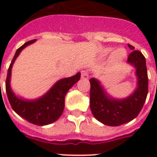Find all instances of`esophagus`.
<instances>
[{"label": "esophagus", "mask_w": 157, "mask_h": 157, "mask_svg": "<svg viewBox=\"0 0 157 157\" xmlns=\"http://www.w3.org/2000/svg\"><path fill=\"white\" fill-rule=\"evenodd\" d=\"M81 78L82 79H88L89 78V73L87 71H81Z\"/></svg>", "instance_id": "obj_1"}]
</instances>
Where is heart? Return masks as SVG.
<instances>
[{
	"mask_svg": "<svg viewBox=\"0 0 157 157\" xmlns=\"http://www.w3.org/2000/svg\"><path fill=\"white\" fill-rule=\"evenodd\" d=\"M112 49L111 48H107L105 49L104 51H103V54L106 55V54H108L112 52ZM124 55H125V51L122 49H119V50H117L113 53V59L117 61H120V60H122L124 59Z\"/></svg>",
	"mask_w": 157,
	"mask_h": 157,
	"instance_id": "1",
	"label": "heart"
}]
</instances>
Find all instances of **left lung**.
<instances>
[{
	"label": "left lung",
	"instance_id": "1",
	"mask_svg": "<svg viewBox=\"0 0 157 157\" xmlns=\"http://www.w3.org/2000/svg\"><path fill=\"white\" fill-rule=\"evenodd\" d=\"M132 52L129 54L127 63L136 69L137 88L127 98L118 99L112 98L105 91L100 82L91 78L90 107L94 117L101 123L109 126H118L131 121L142 110L148 92V77L146 59L139 50L128 44Z\"/></svg>",
	"mask_w": 157,
	"mask_h": 157
}]
</instances>
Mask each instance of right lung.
<instances>
[{
	"label": "right lung",
	"instance_id": "add662e5",
	"mask_svg": "<svg viewBox=\"0 0 157 157\" xmlns=\"http://www.w3.org/2000/svg\"><path fill=\"white\" fill-rule=\"evenodd\" d=\"M35 40L23 44L16 51L10 65L9 67L6 81V90L9 102L14 112L25 119L27 121L36 125H46L56 121L63 114L64 109V99L67 91L81 78V73L75 76L59 80L50 88V90L40 98L33 100H28L18 97L10 87L11 69L13 64L20 52L28 45L33 44Z\"/></svg>",
	"mask_w": 157,
	"mask_h": 157
}]
</instances>
